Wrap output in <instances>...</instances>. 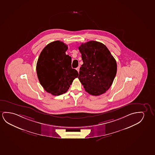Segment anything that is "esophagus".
<instances>
[{"label": "esophagus", "instance_id": "esophagus-1", "mask_svg": "<svg viewBox=\"0 0 155 155\" xmlns=\"http://www.w3.org/2000/svg\"><path fill=\"white\" fill-rule=\"evenodd\" d=\"M76 70H77V71L78 72H79V67H78L77 68Z\"/></svg>", "mask_w": 155, "mask_h": 155}]
</instances>
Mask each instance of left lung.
<instances>
[{"mask_svg": "<svg viewBox=\"0 0 155 155\" xmlns=\"http://www.w3.org/2000/svg\"><path fill=\"white\" fill-rule=\"evenodd\" d=\"M83 64L78 78L86 92L97 96L112 85L117 73V63L108 48L102 43L90 41L78 47Z\"/></svg>", "mask_w": 155, "mask_h": 155, "instance_id": "obj_1", "label": "left lung"}]
</instances>
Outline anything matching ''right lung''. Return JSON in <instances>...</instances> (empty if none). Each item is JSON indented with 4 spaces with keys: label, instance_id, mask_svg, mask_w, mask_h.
Masks as SVG:
<instances>
[{
    "label": "right lung",
    "instance_id": "add662e5",
    "mask_svg": "<svg viewBox=\"0 0 155 155\" xmlns=\"http://www.w3.org/2000/svg\"><path fill=\"white\" fill-rule=\"evenodd\" d=\"M68 46L55 41L45 46L38 58L36 71L38 79L46 92L53 95L65 93L78 76L71 68V58L66 55Z\"/></svg>",
    "mask_w": 155,
    "mask_h": 155
}]
</instances>
